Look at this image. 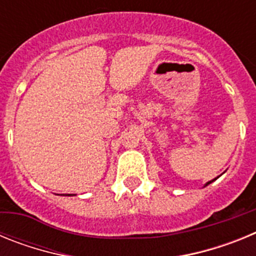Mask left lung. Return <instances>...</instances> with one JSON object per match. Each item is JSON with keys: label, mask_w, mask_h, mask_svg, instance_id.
Segmentation results:
<instances>
[{"label": "left lung", "mask_w": 256, "mask_h": 256, "mask_svg": "<svg viewBox=\"0 0 256 256\" xmlns=\"http://www.w3.org/2000/svg\"><path fill=\"white\" fill-rule=\"evenodd\" d=\"M216 178H218V177H216ZM216 178H214V180H209V182H206V183H205V186H204V187H206L208 184H210V183H212V182H214V180H216Z\"/></svg>", "instance_id": "1"}]
</instances>
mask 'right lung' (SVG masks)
<instances>
[{
	"instance_id": "add662e5",
	"label": "right lung",
	"mask_w": 256,
	"mask_h": 256,
	"mask_svg": "<svg viewBox=\"0 0 256 256\" xmlns=\"http://www.w3.org/2000/svg\"><path fill=\"white\" fill-rule=\"evenodd\" d=\"M64 196H74V195H64Z\"/></svg>"
}]
</instances>
